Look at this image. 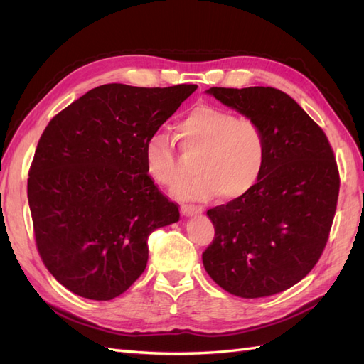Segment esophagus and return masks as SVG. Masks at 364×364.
I'll return each instance as SVG.
<instances>
[{
  "label": "esophagus",
  "instance_id": "1",
  "mask_svg": "<svg viewBox=\"0 0 364 364\" xmlns=\"http://www.w3.org/2000/svg\"><path fill=\"white\" fill-rule=\"evenodd\" d=\"M203 209L196 205H181V214L185 217H191L196 214H202Z\"/></svg>",
  "mask_w": 364,
  "mask_h": 364
}]
</instances>
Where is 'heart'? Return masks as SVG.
<instances>
[{
    "instance_id": "heart-1",
    "label": "heart",
    "mask_w": 364,
    "mask_h": 364,
    "mask_svg": "<svg viewBox=\"0 0 364 364\" xmlns=\"http://www.w3.org/2000/svg\"><path fill=\"white\" fill-rule=\"evenodd\" d=\"M182 155L194 161L196 176L179 183L173 194L179 199L208 200L222 194L226 200L249 194L266 168L267 138L257 121L214 106H199L178 126ZM144 161L150 178L173 186L182 178V158L167 132L156 130L146 141Z\"/></svg>"
}]
</instances>
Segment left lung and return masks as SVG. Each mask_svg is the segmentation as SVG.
Masks as SVG:
<instances>
[{
  "label": "left lung",
  "instance_id": "left-lung-1",
  "mask_svg": "<svg viewBox=\"0 0 364 364\" xmlns=\"http://www.w3.org/2000/svg\"><path fill=\"white\" fill-rule=\"evenodd\" d=\"M208 94L257 121L266 168L249 194L206 213L215 229L202 253L215 284L245 299L293 287L321 258L340 188L334 151L290 95L274 87H209Z\"/></svg>",
  "mask_w": 364,
  "mask_h": 364
}]
</instances>
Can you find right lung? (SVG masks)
Instances as JSON below:
<instances>
[{
	"label": "right lung",
	"instance_id": "obj_1",
	"mask_svg": "<svg viewBox=\"0 0 364 364\" xmlns=\"http://www.w3.org/2000/svg\"><path fill=\"white\" fill-rule=\"evenodd\" d=\"M196 90L102 85L43 130L27 182L33 229L46 267L74 294L124 293L146 270L150 234L179 220L147 174L144 146Z\"/></svg>",
	"mask_w": 364,
	"mask_h": 364
}]
</instances>
